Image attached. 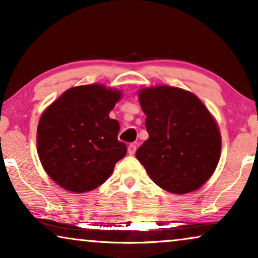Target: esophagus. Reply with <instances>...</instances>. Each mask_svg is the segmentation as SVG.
<instances>
[{"mask_svg":"<svg viewBox=\"0 0 258 258\" xmlns=\"http://www.w3.org/2000/svg\"><path fill=\"white\" fill-rule=\"evenodd\" d=\"M136 153V146L135 144H129L128 146V154L130 156H133V155H135Z\"/></svg>","mask_w":258,"mask_h":258,"instance_id":"34e87169","label":"esophagus"}]
</instances>
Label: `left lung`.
I'll use <instances>...</instances> for the list:
<instances>
[{"instance_id": "8db88e82", "label": "left lung", "mask_w": 258, "mask_h": 258, "mask_svg": "<svg viewBox=\"0 0 258 258\" xmlns=\"http://www.w3.org/2000/svg\"><path fill=\"white\" fill-rule=\"evenodd\" d=\"M139 101L149 139L137 149V160L169 192L182 195L200 189L221 157L216 119L195 94L181 88H143Z\"/></svg>"}]
</instances>
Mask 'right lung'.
Here are the masks:
<instances>
[{
	"label": "right lung",
	"instance_id": "right-lung-1",
	"mask_svg": "<svg viewBox=\"0 0 258 258\" xmlns=\"http://www.w3.org/2000/svg\"><path fill=\"white\" fill-rule=\"evenodd\" d=\"M122 91L103 84L66 90L41 115L37 154L52 181L72 192H86L107 181L126 147L119 124L109 117Z\"/></svg>",
	"mask_w": 258,
	"mask_h": 258
}]
</instances>
